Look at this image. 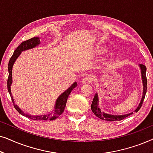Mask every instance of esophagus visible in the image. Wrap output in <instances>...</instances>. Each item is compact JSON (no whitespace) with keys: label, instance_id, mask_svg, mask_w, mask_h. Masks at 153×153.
I'll list each match as a JSON object with an SVG mask.
<instances>
[{"label":"esophagus","instance_id":"34e87169","mask_svg":"<svg viewBox=\"0 0 153 153\" xmlns=\"http://www.w3.org/2000/svg\"><path fill=\"white\" fill-rule=\"evenodd\" d=\"M81 81H82L83 83H91L92 81V77L91 76H86L85 77H83V78L82 79V80H81Z\"/></svg>","mask_w":153,"mask_h":153}]
</instances>
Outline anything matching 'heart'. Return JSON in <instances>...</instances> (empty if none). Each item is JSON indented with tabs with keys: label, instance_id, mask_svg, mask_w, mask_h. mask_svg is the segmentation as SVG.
Returning a JSON list of instances; mask_svg holds the SVG:
<instances>
[{
	"label": "heart",
	"instance_id": "b5f03b06",
	"mask_svg": "<svg viewBox=\"0 0 153 153\" xmlns=\"http://www.w3.org/2000/svg\"><path fill=\"white\" fill-rule=\"evenodd\" d=\"M106 51V48H105V47H100L97 49V52L98 53H100V54L104 53H105Z\"/></svg>",
	"mask_w": 153,
	"mask_h": 153
}]
</instances>
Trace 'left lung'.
Wrapping results in <instances>:
<instances>
[{"label":"left lung","instance_id":"8db88e82","mask_svg":"<svg viewBox=\"0 0 153 153\" xmlns=\"http://www.w3.org/2000/svg\"><path fill=\"white\" fill-rule=\"evenodd\" d=\"M140 69L141 70V77H142V81H143V96H142L141 100L140 102V103L138 106L134 111L137 112L139 111V110L141 108L142 104H143L144 98H145L146 91H147V78H146V67L143 64L139 65ZM98 102H99V100H98V95L97 93L95 94V97L93 98V102H92L91 104V109L92 111L93 112V114L95 115L97 118H99L102 120H104L106 121H119L122 120L123 119L127 118L129 116H131V114H133V112L129 113V114H125V115H120V116H114V115H111V114H105V113L102 112L99 106H98Z\"/></svg>","mask_w":153,"mask_h":153}]
</instances>
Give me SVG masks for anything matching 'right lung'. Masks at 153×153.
Returning a JSON list of instances; mask_svg holds the SVG:
<instances>
[{"label": "right lung", "mask_w": 153, "mask_h": 153, "mask_svg": "<svg viewBox=\"0 0 153 153\" xmlns=\"http://www.w3.org/2000/svg\"><path fill=\"white\" fill-rule=\"evenodd\" d=\"M40 44V41H39V37H33L22 42L20 44V45L16 48L15 51L13 53V55L12 56V57L10 58L9 63H8V72H9V76H8L7 79V91L9 92L10 97L12 100V102L14 104V108H16V110L20 114H22V116H26L27 118L32 119L33 120H53L59 117L62 113L64 111L65 107L66 106L67 103V100L70 95V94L73 89L77 85L76 82H74L71 86L69 88L68 90H66L63 93H62L59 97H58V99L56 100L55 106H54V110L53 112L49 113V114H45V115H41V116H31L28 114H25V113L22 111L21 108H19L18 106H16L15 104L14 103V99L12 97V93H11V85L12 83V67L14 62L16 61V58L19 57V56L20 55L22 51H26V50L33 49L36 47V46L39 45Z\"/></svg>", "instance_id": "obj_1"}]
</instances>
